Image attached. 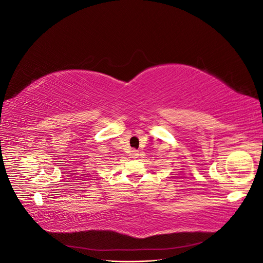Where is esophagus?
Listing matches in <instances>:
<instances>
[{"label":"esophagus","mask_w":263,"mask_h":263,"mask_svg":"<svg viewBox=\"0 0 263 263\" xmlns=\"http://www.w3.org/2000/svg\"><path fill=\"white\" fill-rule=\"evenodd\" d=\"M138 156H139V153L137 150H133L132 151V158H138Z\"/></svg>","instance_id":"esophagus-1"}]
</instances>
